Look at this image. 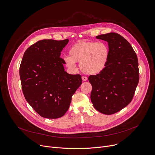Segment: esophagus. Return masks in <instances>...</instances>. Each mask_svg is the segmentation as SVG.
Listing matches in <instances>:
<instances>
[{"label": "esophagus", "instance_id": "esophagus-1", "mask_svg": "<svg viewBox=\"0 0 155 155\" xmlns=\"http://www.w3.org/2000/svg\"><path fill=\"white\" fill-rule=\"evenodd\" d=\"M81 78H82V80H83V81H86V80H87V77H86V76H83Z\"/></svg>", "mask_w": 155, "mask_h": 155}]
</instances>
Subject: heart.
<instances>
[{"mask_svg":"<svg viewBox=\"0 0 155 155\" xmlns=\"http://www.w3.org/2000/svg\"><path fill=\"white\" fill-rule=\"evenodd\" d=\"M69 56L63 58L64 64L72 70L80 62V69L84 74L97 75L106 68L110 58L109 48L102 41H80L71 47Z\"/></svg>","mask_w":155,"mask_h":155,"instance_id":"1","label":"heart"}]
</instances>
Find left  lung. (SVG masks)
I'll return each instance as SVG.
<instances>
[{
	"label": "left lung",
	"mask_w": 155,
	"mask_h": 155,
	"mask_svg": "<svg viewBox=\"0 0 155 155\" xmlns=\"http://www.w3.org/2000/svg\"><path fill=\"white\" fill-rule=\"evenodd\" d=\"M96 38L108 42L110 58L104 71L88 78L93 87L91 100L97 111L112 115L126 107L134 97L139 81L138 59L121 35L110 32Z\"/></svg>",
	"instance_id": "8db88e82"
}]
</instances>
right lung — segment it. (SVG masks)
<instances>
[{
    "mask_svg": "<svg viewBox=\"0 0 155 155\" xmlns=\"http://www.w3.org/2000/svg\"><path fill=\"white\" fill-rule=\"evenodd\" d=\"M68 39H44L25 52L19 67L26 100L41 117L56 119L68 110L73 94L82 83L81 75L64 71L61 52Z\"/></svg>",
    "mask_w": 155,
    "mask_h": 155,
    "instance_id": "add662e5",
    "label": "right lung"
}]
</instances>
